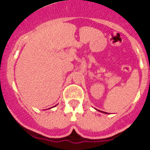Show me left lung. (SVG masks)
<instances>
[{
  "mask_svg": "<svg viewBox=\"0 0 150 150\" xmlns=\"http://www.w3.org/2000/svg\"><path fill=\"white\" fill-rule=\"evenodd\" d=\"M98 111H100V112H104V113H107V112H103V111H100V110H98Z\"/></svg>",
  "mask_w": 150,
  "mask_h": 150,
  "instance_id": "1",
  "label": "left lung"
}]
</instances>
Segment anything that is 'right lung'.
Masks as SVG:
<instances>
[{
	"label": "right lung",
	"mask_w": 150,
	"mask_h": 150,
	"mask_svg": "<svg viewBox=\"0 0 150 150\" xmlns=\"http://www.w3.org/2000/svg\"><path fill=\"white\" fill-rule=\"evenodd\" d=\"M55 106H56V105H55Z\"/></svg>",
	"instance_id": "right-lung-1"
}]
</instances>
